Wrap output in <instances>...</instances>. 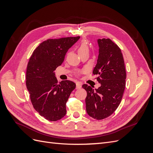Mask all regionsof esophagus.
<instances>
[{"instance_id": "34e87169", "label": "esophagus", "mask_w": 153, "mask_h": 153, "mask_svg": "<svg viewBox=\"0 0 153 153\" xmlns=\"http://www.w3.org/2000/svg\"><path fill=\"white\" fill-rule=\"evenodd\" d=\"M81 87H82V84H81L80 82H76V88L77 89H80Z\"/></svg>"}]
</instances>
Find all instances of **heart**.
I'll return each mask as SVG.
<instances>
[{"label": "heart", "mask_w": 153, "mask_h": 153, "mask_svg": "<svg viewBox=\"0 0 153 153\" xmlns=\"http://www.w3.org/2000/svg\"><path fill=\"white\" fill-rule=\"evenodd\" d=\"M78 53L80 55L89 52V46L85 41H82L77 47Z\"/></svg>", "instance_id": "heart-1"}]
</instances>
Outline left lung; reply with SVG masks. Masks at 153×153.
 Here are the masks:
<instances>
[{
	"instance_id": "1",
	"label": "left lung",
	"mask_w": 153,
	"mask_h": 153,
	"mask_svg": "<svg viewBox=\"0 0 153 153\" xmlns=\"http://www.w3.org/2000/svg\"><path fill=\"white\" fill-rule=\"evenodd\" d=\"M99 55L92 73L98 75V89L84 84L87 91L86 111L97 120L112 115L121 103L126 85V73L121 49L110 39H98Z\"/></svg>"
}]
</instances>
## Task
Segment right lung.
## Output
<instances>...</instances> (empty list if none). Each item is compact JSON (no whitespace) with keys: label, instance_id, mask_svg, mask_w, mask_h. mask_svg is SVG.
Masks as SVG:
<instances>
[{"label":"right lung","instance_id":"1","mask_svg":"<svg viewBox=\"0 0 153 153\" xmlns=\"http://www.w3.org/2000/svg\"><path fill=\"white\" fill-rule=\"evenodd\" d=\"M80 36L50 39L32 53L26 72V86L34 109L50 121L66 114V104L76 84L70 80L57 82L54 71L61 65L68 50Z\"/></svg>","mask_w":153,"mask_h":153}]
</instances>
